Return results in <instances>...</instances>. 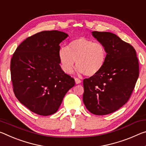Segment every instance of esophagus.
I'll use <instances>...</instances> for the list:
<instances>
[{"label": "esophagus", "mask_w": 146, "mask_h": 146, "mask_svg": "<svg viewBox=\"0 0 146 146\" xmlns=\"http://www.w3.org/2000/svg\"><path fill=\"white\" fill-rule=\"evenodd\" d=\"M75 80L76 84H80V82H81V80H80V79H78V78H75Z\"/></svg>", "instance_id": "34e87169"}]
</instances>
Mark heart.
<instances>
[{"label":"heart","instance_id":"heart-1","mask_svg":"<svg viewBox=\"0 0 146 146\" xmlns=\"http://www.w3.org/2000/svg\"><path fill=\"white\" fill-rule=\"evenodd\" d=\"M58 58L61 68L66 73L73 72L76 61V71L91 77L103 69L106 51L102 43L80 37L69 42L67 47L60 48Z\"/></svg>","mask_w":146,"mask_h":146}]
</instances>
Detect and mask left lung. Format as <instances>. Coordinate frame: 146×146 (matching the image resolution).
Returning <instances> with one entry per match:
<instances>
[{"instance_id":"obj_1","label":"left lung","mask_w":146,"mask_h":146,"mask_svg":"<svg viewBox=\"0 0 146 146\" xmlns=\"http://www.w3.org/2000/svg\"><path fill=\"white\" fill-rule=\"evenodd\" d=\"M105 46L106 59L99 72L83 80V102L96 115H106L123 106L130 98L139 76L136 50L115 34L92 32Z\"/></svg>"}]
</instances>
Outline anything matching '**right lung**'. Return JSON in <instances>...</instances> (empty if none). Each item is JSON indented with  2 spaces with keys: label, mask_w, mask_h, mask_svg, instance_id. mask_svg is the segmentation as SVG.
I'll use <instances>...</instances> for the list:
<instances>
[{
  "label": "right lung",
  "mask_w": 146,
  "mask_h": 146,
  "mask_svg": "<svg viewBox=\"0 0 146 146\" xmlns=\"http://www.w3.org/2000/svg\"><path fill=\"white\" fill-rule=\"evenodd\" d=\"M65 32L42 31L18 46L11 60L13 92L21 103L41 115L53 114L65 95L75 84L60 66V43Z\"/></svg>",
  "instance_id": "obj_1"
}]
</instances>
